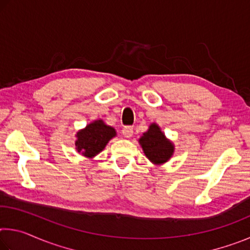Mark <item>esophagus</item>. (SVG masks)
<instances>
[{"instance_id": "34e87169", "label": "esophagus", "mask_w": 250, "mask_h": 250, "mask_svg": "<svg viewBox=\"0 0 250 250\" xmlns=\"http://www.w3.org/2000/svg\"><path fill=\"white\" fill-rule=\"evenodd\" d=\"M121 132H122V134L125 135V138H131V137H132V134H133V128H132V126H130V125L124 126V128H122V130H121Z\"/></svg>"}]
</instances>
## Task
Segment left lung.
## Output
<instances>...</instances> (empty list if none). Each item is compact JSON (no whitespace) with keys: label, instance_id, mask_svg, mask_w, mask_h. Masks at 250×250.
I'll return each instance as SVG.
<instances>
[{"label":"left lung","instance_id":"left-lung-1","mask_svg":"<svg viewBox=\"0 0 250 250\" xmlns=\"http://www.w3.org/2000/svg\"><path fill=\"white\" fill-rule=\"evenodd\" d=\"M139 143L147 159L156 166L167 162L174 152V145L167 139L156 124H151L146 132L139 139Z\"/></svg>","mask_w":250,"mask_h":250}]
</instances>
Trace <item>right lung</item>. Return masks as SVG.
Instances as JSON below:
<instances>
[{
    "instance_id": "add662e5",
    "label": "right lung",
    "mask_w": 250,
    "mask_h": 250,
    "mask_svg": "<svg viewBox=\"0 0 250 250\" xmlns=\"http://www.w3.org/2000/svg\"><path fill=\"white\" fill-rule=\"evenodd\" d=\"M116 134V130L112 126L107 125L103 120H96L76 134V150L86 158L92 159L104 149Z\"/></svg>"
}]
</instances>
